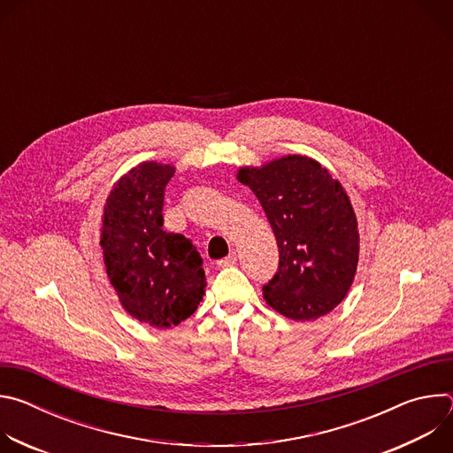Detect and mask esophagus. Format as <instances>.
I'll list each match as a JSON object with an SVG mask.
<instances>
[{
	"instance_id": "esophagus-1",
	"label": "esophagus",
	"mask_w": 453,
	"mask_h": 453,
	"mask_svg": "<svg viewBox=\"0 0 453 453\" xmlns=\"http://www.w3.org/2000/svg\"><path fill=\"white\" fill-rule=\"evenodd\" d=\"M236 262H238V254H236V252H231L229 256H226V257H222V260L217 262V267H219V269L231 267V265H234Z\"/></svg>"
}]
</instances>
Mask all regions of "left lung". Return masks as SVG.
Listing matches in <instances>:
<instances>
[{
    "mask_svg": "<svg viewBox=\"0 0 453 453\" xmlns=\"http://www.w3.org/2000/svg\"><path fill=\"white\" fill-rule=\"evenodd\" d=\"M238 180L260 201L280 249L278 271L264 285L267 303L294 320L330 313L358 264L357 217L341 182L303 156L240 168Z\"/></svg>",
    "mask_w": 453,
    "mask_h": 453,
    "instance_id": "obj_1",
    "label": "left lung"
}]
</instances>
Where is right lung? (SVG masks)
<instances>
[{
    "mask_svg": "<svg viewBox=\"0 0 453 453\" xmlns=\"http://www.w3.org/2000/svg\"><path fill=\"white\" fill-rule=\"evenodd\" d=\"M175 168L156 161L125 173L104 208L100 245L123 308L154 328L177 326L206 292L203 256L189 238L163 229L165 188Z\"/></svg>",
    "mask_w": 453,
    "mask_h": 453,
    "instance_id": "add662e5",
    "label": "right lung"
}]
</instances>
